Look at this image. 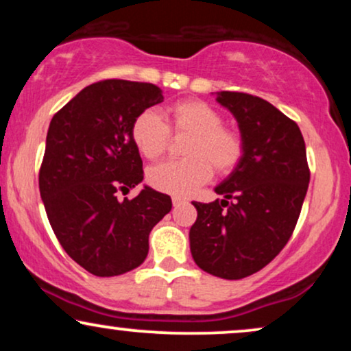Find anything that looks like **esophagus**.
Segmentation results:
<instances>
[{
    "instance_id": "esophagus-1",
    "label": "esophagus",
    "mask_w": 351,
    "mask_h": 351,
    "mask_svg": "<svg viewBox=\"0 0 351 351\" xmlns=\"http://www.w3.org/2000/svg\"><path fill=\"white\" fill-rule=\"evenodd\" d=\"M183 203H186V199L180 198V196H173V206H180Z\"/></svg>"
}]
</instances>
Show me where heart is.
<instances>
[{
    "label": "heart",
    "mask_w": 351,
    "mask_h": 351,
    "mask_svg": "<svg viewBox=\"0 0 351 351\" xmlns=\"http://www.w3.org/2000/svg\"><path fill=\"white\" fill-rule=\"evenodd\" d=\"M168 123L153 110L135 117L130 136L135 148L147 160H156L167 152L171 134L189 135L184 143V160H170L148 170L153 188L173 196H188L208 183L213 168L217 175H229L243 162L244 138L234 128L224 125L219 110L198 99L173 102L167 108Z\"/></svg>",
    "instance_id": "1"
}]
</instances>
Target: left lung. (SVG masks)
Returning a JSON list of instances; mask_svg holds the SVG:
<instances>
[{
    "mask_svg": "<svg viewBox=\"0 0 351 351\" xmlns=\"http://www.w3.org/2000/svg\"><path fill=\"white\" fill-rule=\"evenodd\" d=\"M239 123L245 152L239 167L216 186L226 199L193 201L189 229L195 263L204 272L237 280L264 269L291 239L307 195L310 170L299 125L267 100L217 92Z\"/></svg>",
    "mask_w": 351,
    "mask_h": 351,
    "instance_id": "8db88e82",
    "label": "left lung"
}]
</instances>
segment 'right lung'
I'll return each instance as SVG.
<instances>
[{"instance_id":"1","label":"right lung","mask_w":351,"mask_h":351,"mask_svg":"<svg viewBox=\"0 0 351 351\" xmlns=\"http://www.w3.org/2000/svg\"><path fill=\"white\" fill-rule=\"evenodd\" d=\"M163 100L153 84L106 79L80 90L52 117L39 168V191L52 231L80 267L114 277L138 267L150 231L171 209V198L145 186L132 122Z\"/></svg>"}]
</instances>
